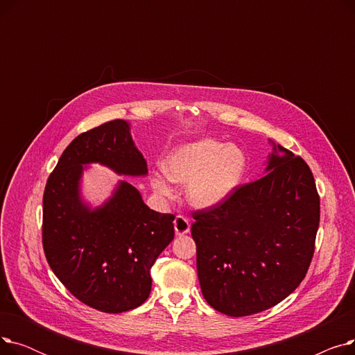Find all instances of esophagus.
<instances>
[{"mask_svg": "<svg viewBox=\"0 0 355 355\" xmlns=\"http://www.w3.org/2000/svg\"><path fill=\"white\" fill-rule=\"evenodd\" d=\"M174 230L177 236H184L190 232V220L184 216H177L174 220Z\"/></svg>", "mask_w": 355, "mask_h": 355, "instance_id": "34e87169", "label": "esophagus"}]
</instances>
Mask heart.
Wrapping results in <instances>:
<instances>
[{
  "label": "heart",
  "mask_w": 355,
  "mask_h": 355,
  "mask_svg": "<svg viewBox=\"0 0 355 355\" xmlns=\"http://www.w3.org/2000/svg\"><path fill=\"white\" fill-rule=\"evenodd\" d=\"M248 155L237 145L202 138L175 146L164 158L162 170L149 175V184L161 197H171L173 181L185 185L193 207L209 210L220 206L240 187L248 174Z\"/></svg>",
  "instance_id": "heart-1"
}]
</instances>
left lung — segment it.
I'll list each match as a JSON object with an SVG mask.
<instances>
[{"instance_id":"left-lung-1","label":"left lung","mask_w":355,"mask_h":355,"mask_svg":"<svg viewBox=\"0 0 355 355\" xmlns=\"http://www.w3.org/2000/svg\"><path fill=\"white\" fill-rule=\"evenodd\" d=\"M194 220L202 296L221 313L246 316L282 302L302 282L315 250L320 196L308 164L272 142L265 175L220 206L196 211Z\"/></svg>"}]
</instances>
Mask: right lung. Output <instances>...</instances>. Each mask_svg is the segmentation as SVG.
I'll return each instance as SVG.
<instances>
[{"label": "right lung", "mask_w": 355, "mask_h": 355, "mask_svg": "<svg viewBox=\"0 0 355 355\" xmlns=\"http://www.w3.org/2000/svg\"><path fill=\"white\" fill-rule=\"evenodd\" d=\"M89 164L105 165L118 175L148 174L126 121H110L74 138L46 184L43 248L51 270L71 295L90 308L119 313L148 300L151 268L174 239V216L149 209L126 181L92 207L80 193Z\"/></svg>", "instance_id": "add662e5"}]
</instances>
